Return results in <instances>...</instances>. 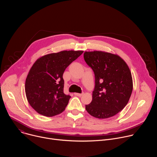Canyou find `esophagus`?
Here are the masks:
<instances>
[{
    "mask_svg": "<svg viewBox=\"0 0 157 157\" xmlns=\"http://www.w3.org/2000/svg\"><path fill=\"white\" fill-rule=\"evenodd\" d=\"M75 95H76L77 96H79V97H81L83 95V93H81V94H80V93H75Z\"/></svg>",
    "mask_w": 157,
    "mask_h": 157,
    "instance_id": "34e87169",
    "label": "esophagus"
}]
</instances>
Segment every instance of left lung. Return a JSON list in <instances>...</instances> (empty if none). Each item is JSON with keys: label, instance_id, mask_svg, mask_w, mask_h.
Listing matches in <instances>:
<instances>
[{"label": "left lung", "instance_id": "left-lung-1", "mask_svg": "<svg viewBox=\"0 0 157 157\" xmlns=\"http://www.w3.org/2000/svg\"><path fill=\"white\" fill-rule=\"evenodd\" d=\"M84 58L95 75L91 102L87 113L98 119L114 116L127 104L133 81L125 61L119 55L102 51L85 52Z\"/></svg>", "mask_w": 157, "mask_h": 157}]
</instances>
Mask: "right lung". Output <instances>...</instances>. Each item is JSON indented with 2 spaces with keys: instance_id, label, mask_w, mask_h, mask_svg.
<instances>
[{
  "instance_id": "obj_1",
  "label": "right lung",
  "mask_w": 157,
  "mask_h": 157,
  "mask_svg": "<svg viewBox=\"0 0 157 157\" xmlns=\"http://www.w3.org/2000/svg\"><path fill=\"white\" fill-rule=\"evenodd\" d=\"M83 51H61L39 58L25 81V94L30 105L42 116L52 117L63 112L71 98L64 92L63 75Z\"/></svg>"
}]
</instances>
